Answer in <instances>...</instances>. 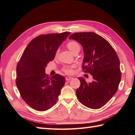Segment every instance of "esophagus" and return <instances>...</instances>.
Returning a JSON list of instances; mask_svg holds the SVG:
<instances>
[{"label":"esophagus","instance_id":"1","mask_svg":"<svg viewBox=\"0 0 135 135\" xmlns=\"http://www.w3.org/2000/svg\"><path fill=\"white\" fill-rule=\"evenodd\" d=\"M72 79H73V77H71V76H67L65 78V79H66V81H70V80H71Z\"/></svg>","mask_w":135,"mask_h":135}]
</instances>
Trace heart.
<instances>
[{
  "label": "heart",
  "mask_w": 135,
  "mask_h": 135,
  "mask_svg": "<svg viewBox=\"0 0 135 135\" xmlns=\"http://www.w3.org/2000/svg\"><path fill=\"white\" fill-rule=\"evenodd\" d=\"M67 47L68 49L70 50V51L73 54L76 51H79L80 50V46L75 41H70L68 43L67 45ZM59 50H57L55 53V56H57V54H58ZM74 67V66H68L66 65L63 68V71L66 74H71L73 73V69L72 68Z\"/></svg>",
  "instance_id": "heart-1"
}]
</instances>
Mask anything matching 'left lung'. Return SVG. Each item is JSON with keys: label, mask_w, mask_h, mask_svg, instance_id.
I'll return each instance as SVG.
<instances>
[{"label": "left lung", "mask_w": 135, "mask_h": 135, "mask_svg": "<svg viewBox=\"0 0 135 135\" xmlns=\"http://www.w3.org/2000/svg\"><path fill=\"white\" fill-rule=\"evenodd\" d=\"M69 38L82 46V69L93 79L88 83L79 77L81 85L76 90L77 98L86 107L99 109L107 104L118 90L121 79L118 57L109 42L94 32L74 33Z\"/></svg>", "instance_id": "left-lung-1"}]
</instances>
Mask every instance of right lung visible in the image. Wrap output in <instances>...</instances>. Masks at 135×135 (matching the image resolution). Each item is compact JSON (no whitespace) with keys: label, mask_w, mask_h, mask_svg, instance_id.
<instances>
[{"label":"right lung","mask_w":135,"mask_h":135,"mask_svg":"<svg viewBox=\"0 0 135 135\" xmlns=\"http://www.w3.org/2000/svg\"><path fill=\"white\" fill-rule=\"evenodd\" d=\"M70 32L41 35L25 48L17 64L16 85L22 99L34 110H47L56 104L65 79L57 74L50 78L45 74L47 63Z\"/></svg>","instance_id":"add662e5"}]
</instances>
